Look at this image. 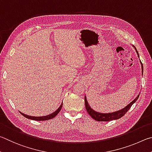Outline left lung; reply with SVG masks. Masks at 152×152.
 <instances>
[{"instance_id":"8db88e82","label":"left lung","mask_w":152,"mask_h":152,"mask_svg":"<svg viewBox=\"0 0 152 152\" xmlns=\"http://www.w3.org/2000/svg\"><path fill=\"white\" fill-rule=\"evenodd\" d=\"M134 47L135 48V51H136V53H137V57L140 58L139 53H138L136 48H135V47ZM140 63H141V65H142V73L143 75V65H142V62H141V61H140ZM139 96H140V94H138L136 98H135V99L133 100L131 103H129L128 105L126 106L124 108L122 109V110H120L117 111H115V112H112V113H100V112H97V111H95V110H93L91 107H90V105L88 103V102H87V100L86 96H85V104H86V108L87 113H88L89 114V115L91 116L93 119H95V121H112V120H115V119H118L119 118H121V117H123L125 114L127 113V111H128L130 108H131L132 105L137 100Z\"/></svg>"}]
</instances>
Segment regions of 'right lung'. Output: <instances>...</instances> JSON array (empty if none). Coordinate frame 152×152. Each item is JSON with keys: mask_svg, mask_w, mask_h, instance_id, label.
<instances>
[{"mask_svg": "<svg viewBox=\"0 0 152 152\" xmlns=\"http://www.w3.org/2000/svg\"><path fill=\"white\" fill-rule=\"evenodd\" d=\"M62 106H63V103H61V105L58 107V108L57 109V110L54 112L52 113L51 114H49V115H45V116H41V117H34V116H31V115H26V114H24L23 113H21L20 111L19 112L21 113V115H23L24 117H25L26 118L29 119H33V120H35V121H45V120H49V119H52L53 118H55V117L57 115V114L59 113V111H61V108H62Z\"/></svg>", "mask_w": 152, "mask_h": 152, "instance_id": "obj_1", "label": "right lung"}]
</instances>
